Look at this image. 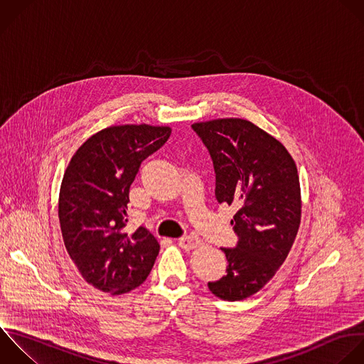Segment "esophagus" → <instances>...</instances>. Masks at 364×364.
I'll list each match as a JSON object with an SVG mask.
<instances>
[{
    "label": "esophagus",
    "instance_id": "obj_1",
    "mask_svg": "<svg viewBox=\"0 0 364 364\" xmlns=\"http://www.w3.org/2000/svg\"><path fill=\"white\" fill-rule=\"evenodd\" d=\"M200 245V240L199 237L193 236V235H189V236H183L179 239V246L185 250H192V249H196L198 246Z\"/></svg>",
    "mask_w": 364,
    "mask_h": 364
}]
</instances>
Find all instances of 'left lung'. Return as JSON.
Returning a JSON list of instances; mask_svg holds the SVG:
<instances>
[{
	"label": "left lung",
	"mask_w": 364,
	"mask_h": 364,
	"mask_svg": "<svg viewBox=\"0 0 364 364\" xmlns=\"http://www.w3.org/2000/svg\"><path fill=\"white\" fill-rule=\"evenodd\" d=\"M192 128L213 161L218 202L237 208L230 222L237 245L222 247L226 274L208 287L222 300H243L274 276L294 243L301 218L297 168L287 149L250 121L223 118Z\"/></svg>",
	"instance_id": "1"
}]
</instances>
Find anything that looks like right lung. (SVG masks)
<instances>
[{"label": "right lung", "instance_id": "obj_1", "mask_svg": "<svg viewBox=\"0 0 364 364\" xmlns=\"http://www.w3.org/2000/svg\"><path fill=\"white\" fill-rule=\"evenodd\" d=\"M171 131L146 124L105 128L67 166L58 199L63 239L82 277L101 291L128 293L152 270L159 242L144 226L128 232L129 188Z\"/></svg>", "mask_w": 364, "mask_h": 364}]
</instances>
